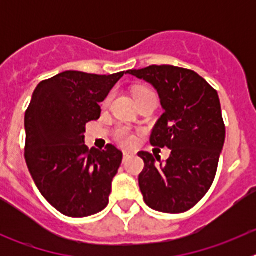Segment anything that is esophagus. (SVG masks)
<instances>
[{
  "mask_svg": "<svg viewBox=\"0 0 256 256\" xmlns=\"http://www.w3.org/2000/svg\"><path fill=\"white\" fill-rule=\"evenodd\" d=\"M133 155H134V152H133V151L124 150L123 151V160H124V162H126V159H130V158H132Z\"/></svg>",
  "mask_w": 256,
  "mask_h": 256,
  "instance_id": "34e87169",
  "label": "esophagus"
}]
</instances>
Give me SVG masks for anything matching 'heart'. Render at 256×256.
Returning a JSON list of instances; mask_svg holds the SVG:
<instances>
[{
    "label": "heart",
    "instance_id": "heart-1",
    "mask_svg": "<svg viewBox=\"0 0 256 256\" xmlns=\"http://www.w3.org/2000/svg\"><path fill=\"white\" fill-rule=\"evenodd\" d=\"M155 94V92H154L151 88L144 87V86L134 88V91H133L134 98H138V97H142V96H144V94ZM110 101H112V96L106 97L102 102V108H108V104H110ZM114 137H115V140L119 142V144H124V146H132V144L136 142L134 134H133L132 130H130V128L126 126H118L116 130H114Z\"/></svg>",
    "mask_w": 256,
    "mask_h": 256
}]
</instances>
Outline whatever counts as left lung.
Returning a JSON list of instances; mask_svg holds the SVG:
<instances>
[{
	"mask_svg": "<svg viewBox=\"0 0 256 256\" xmlns=\"http://www.w3.org/2000/svg\"><path fill=\"white\" fill-rule=\"evenodd\" d=\"M128 73L156 88L165 112L154 126L150 144L172 151L162 162L156 154L138 152L144 162L138 176L144 202L168 214L187 212L212 187L224 144L218 92L194 70L173 65H151Z\"/></svg>",
	"mask_w": 256,
	"mask_h": 256,
	"instance_id": "obj_1",
	"label": "left lung"
}]
</instances>
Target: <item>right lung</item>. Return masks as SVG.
<instances>
[{"label": "right lung", "instance_id": "1", "mask_svg": "<svg viewBox=\"0 0 256 256\" xmlns=\"http://www.w3.org/2000/svg\"><path fill=\"white\" fill-rule=\"evenodd\" d=\"M126 72L97 76L68 70L42 80L26 112V162L36 186L56 210L72 218L101 212L123 152L86 146L88 122L100 118L104 101Z\"/></svg>", "mask_w": 256, "mask_h": 256}]
</instances>
